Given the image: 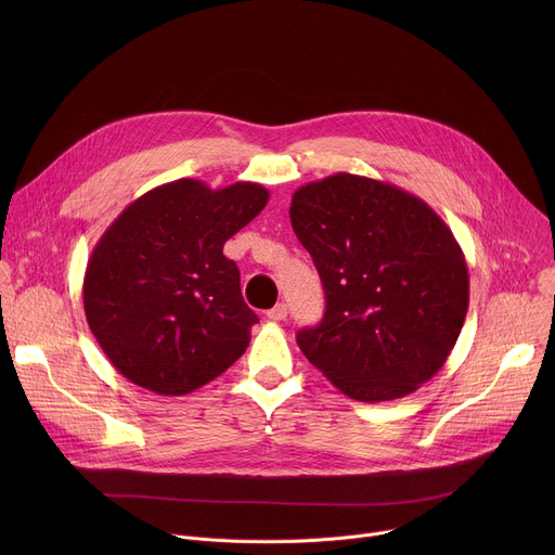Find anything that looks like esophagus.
Listing matches in <instances>:
<instances>
[{
	"mask_svg": "<svg viewBox=\"0 0 555 555\" xmlns=\"http://www.w3.org/2000/svg\"><path fill=\"white\" fill-rule=\"evenodd\" d=\"M285 315H287V305H285V302H279V305H274V307L268 311V319L274 321V323L285 321Z\"/></svg>",
	"mask_w": 555,
	"mask_h": 555,
	"instance_id": "obj_1",
	"label": "esophagus"
}]
</instances>
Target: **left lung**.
Listing matches in <instances>:
<instances>
[{
    "instance_id": "8db88e82",
    "label": "left lung",
    "mask_w": 555,
    "mask_h": 555,
    "mask_svg": "<svg viewBox=\"0 0 555 555\" xmlns=\"http://www.w3.org/2000/svg\"><path fill=\"white\" fill-rule=\"evenodd\" d=\"M292 228L321 274L327 309L300 330L305 358L358 402H390L448 360L469 305L461 246L420 197L353 173L292 195Z\"/></svg>"
}]
</instances>
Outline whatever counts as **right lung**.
I'll return each mask as SVG.
<instances>
[{"label": "right lung", "mask_w": 555, "mask_h": 555, "mask_svg": "<svg viewBox=\"0 0 555 555\" xmlns=\"http://www.w3.org/2000/svg\"><path fill=\"white\" fill-rule=\"evenodd\" d=\"M270 193L255 182L155 186L105 230L88 261L83 307L109 362L157 395H186L219 377L259 323L223 244Z\"/></svg>", "instance_id": "add662e5"}]
</instances>
